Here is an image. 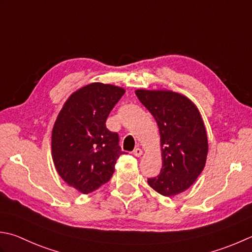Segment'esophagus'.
I'll use <instances>...</instances> for the list:
<instances>
[{
    "mask_svg": "<svg viewBox=\"0 0 252 252\" xmlns=\"http://www.w3.org/2000/svg\"><path fill=\"white\" fill-rule=\"evenodd\" d=\"M133 155L136 157H141L143 155V151L141 149H135L134 151H133Z\"/></svg>",
    "mask_w": 252,
    "mask_h": 252,
    "instance_id": "esophagus-1",
    "label": "esophagus"
}]
</instances>
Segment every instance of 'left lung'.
Returning a JSON list of instances; mask_svg holds the SVG:
<instances>
[{"instance_id": "8db88e82", "label": "left lung", "mask_w": 252, "mask_h": 252, "mask_svg": "<svg viewBox=\"0 0 252 252\" xmlns=\"http://www.w3.org/2000/svg\"><path fill=\"white\" fill-rule=\"evenodd\" d=\"M135 95L156 120L160 135V174L147 180L161 195L189 189L204 169L208 135L201 113L188 97L167 90H136Z\"/></svg>"}]
</instances>
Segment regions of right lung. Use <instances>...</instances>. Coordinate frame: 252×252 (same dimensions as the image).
Segmentation results:
<instances>
[{"label": "right lung", "mask_w": 252, "mask_h": 252, "mask_svg": "<svg viewBox=\"0 0 252 252\" xmlns=\"http://www.w3.org/2000/svg\"><path fill=\"white\" fill-rule=\"evenodd\" d=\"M125 93V88L111 84H88L71 94L54 122V167L68 186L83 194L109 181L123 154L119 136L107 129L106 120Z\"/></svg>", "instance_id": "add662e5"}]
</instances>
